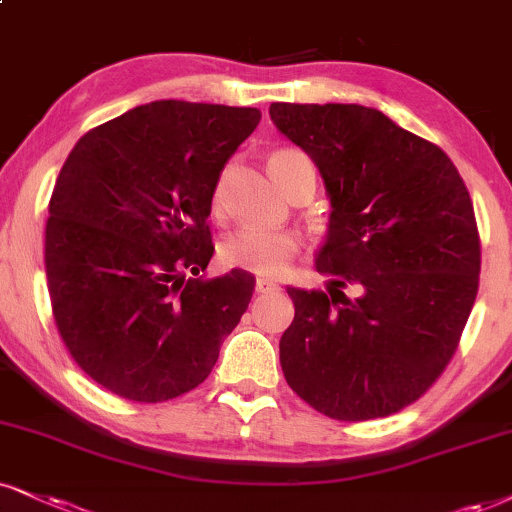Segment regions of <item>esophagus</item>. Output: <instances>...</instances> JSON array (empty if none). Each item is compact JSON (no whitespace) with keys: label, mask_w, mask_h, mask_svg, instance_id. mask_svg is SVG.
<instances>
[{"label":"esophagus","mask_w":512,"mask_h":512,"mask_svg":"<svg viewBox=\"0 0 512 512\" xmlns=\"http://www.w3.org/2000/svg\"><path fill=\"white\" fill-rule=\"evenodd\" d=\"M280 289V285L273 280H266V277H258L256 280V294H270V292H277Z\"/></svg>","instance_id":"1"}]
</instances>
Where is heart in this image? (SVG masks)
<instances>
[{
    "mask_svg": "<svg viewBox=\"0 0 512 512\" xmlns=\"http://www.w3.org/2000/svg\"><path fill=\"white\" fill-rule=\"evenodd\" d=\"M270 173L289 189L299 178L301 170H315L313 161L308 159L301 149H277L268 159ZM223 199V182H218L213 192V204H220ZM301 251V235L296 230H273L263 225H242L235 232H230L220 246L225 266L246 270L256 275H280L285 273L294 256Z\"/></svg>",
    "mask_w": 512,
    "mask_h": 512,
    "instance_id": "1",
    "label": "heart"
}]
</instances>
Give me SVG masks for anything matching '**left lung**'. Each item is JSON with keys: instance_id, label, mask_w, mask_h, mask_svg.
Masks as SVG:
<instances>
[{"instance_id": "8db88e82", "label": "left lung", "mask_w": 512, "mask_h": 512, "mask_svg": "<svg viewBox=\"0 0 512 512\" xmlns=\"http://www.w3.org/2000/svg\"><path fill=\"white\" fill-rule=\"evenodd\" d=\"M270 118L332 201L315 261L330 287H287L285 380L327 418H387L439 380L470 318L482 266L470 192L444 149L377 109L275 102Z\"/></svg>"}]
</instances>
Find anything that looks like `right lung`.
I'll list each match as a JSON object with an SVG mask.
<instances>
[{
	"label": "right lung",
	"mask_w": 512,
	"mask_h": 512,
	"mask_svg": "<svg viewBox=\"0 0 512 512\" xmlns=\"http://www.w3.org/2000/svg\"><path fill=\"white\" fill-rule=\"evenodd\" d=\"M261 121L249 106L161 99L80 137L56 178L44 270L56 330L104 389L161 403L206 380L254 277L204 280L220 170Z\"/></svg>",
	"instance_id": "right-lung-1"
}]
</instances>
